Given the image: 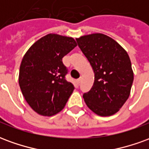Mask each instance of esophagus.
Returning a JSON list of instances; mask_svg holds the SVG:
<instances>
[{
  "mask_svg": "<svg viewBox=\"0 0 149 149\" xmlns=\"http://www.w3.org/2000/svg\"><path fill=\"white\" fill-rule=\"evenodd\" d=\"M81 78H79L78 80H77V84H80V83H81Z\"/></svg>",
  "mask_w": 149,
  "mask_h": 149,
  "instance_id": "1",
  "label": "esophagus"
}]
</instances>
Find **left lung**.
I'll use <instances>...</instances> for the list:
<instances>
[{"label": "left lung", "instance_id": "8db88e82", "mask_svg": "<svg viewBox=\"0 0 149 149\" xmlns=\"http://www.w3.org/2000/svg\"><path fill=\"white\" fill-rule=\"evenodd\" d=\"M76 40L95 75L93 88L83 95L85 104L100 116L115 114L128 100L133 82L128 54L104 34L84 35Z\"/></svg>", "mask_w": 149, "mask_h": 149}]
</instances>
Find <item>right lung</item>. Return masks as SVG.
<instances>
[{"label": "right lung", "instance_id": "1", "mask_svg": "<svg viewBox=\"0 0 149 149\" xmlns=\"http://www.w3.org/2000/svg\"><path fill=\"white\" fill-rule=\"evenodd\" d=\"M72 37L49 33L37 40L22 59L19 85L29 106L45 116L61 112L74 90L66 81L62 58L74 49Z\"/></svg>", "mask_w": 149, "mask_h": 149}]
</instances>
